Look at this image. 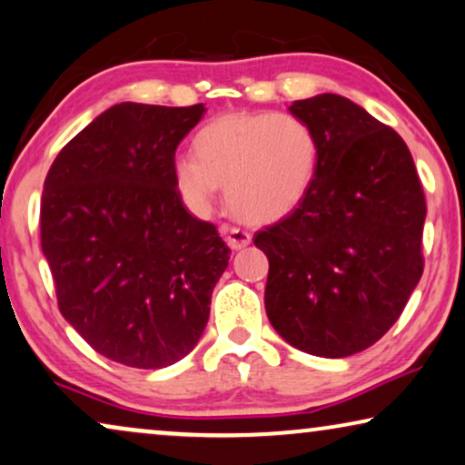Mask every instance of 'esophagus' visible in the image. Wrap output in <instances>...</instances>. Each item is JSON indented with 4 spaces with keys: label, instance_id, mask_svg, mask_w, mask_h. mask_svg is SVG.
<instances>
[{
    "label": "esophagus",
    "instance_id": "esophagus-1",
    "mask_svg": "<svg viewBox=\"0 0 465 465\" xmlns=\"http://www.w3.org/2000/svg\"><path fill=\"white\" fill-rule=\"evenodd\" d=\"M222 234H224L226 243L231 250H243V247L250 245L252 241V234L237 226H222Z\"/></svg>",
    "mask_w": 465,
    "mask_h": 465
}]
</instances>
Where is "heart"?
<instances>
[{"label": "heart", "instance_id": "obj_1", "mask_svg": "<svg viewBox=\"0 0 465 465\" xmlns=\"http://www.w3.org/2000/svg\"><path fill=\"white\" fill-rule=\"evenodd\" d=\"M194 156H180L177 190L196 212H209L218 190L228 207L252 224L290 215L313 186L320 142L304 120L277 112H231L203 124Z\"/></svg>", "mask_w": 465, "mask_h": 465}]
</instances>
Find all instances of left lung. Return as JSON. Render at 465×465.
<instances>
[{"label":"left lung","mask_w":465,"mask_h":465,"mask_svg":"<svg viewBox=\"0 0 465 465\" xmlns=\"http://www.w3.org/2000/svg\"><path fill=\"white\" fill-rule=\"evenodd\" d=\"M320 164L290 215L253 234L269 258L264 307L290 345L347 358L374 345L423 272L425 196L404 139L341 94L294 101Z\"/></svg>","instance_id":"obj_1"}]
</instances>
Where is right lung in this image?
Segmentation results:
<instances>
[{"label":"right lung","instance_id":"add662e5","mask_svg":"<svg viewBox=\"0 0 465 465\" xmlns=\"http://www.w3.org/2000/svg\"><path fill=\"white\" fill-rule=\"evenodd\" d=\"M203 104H118L82 129L44 182L40 231L63 317L94 351L164 368L193 351L231 250L183 207L175 150Z\"/></svg>","mask_w":465,"mask_h":465}]
</instances>
